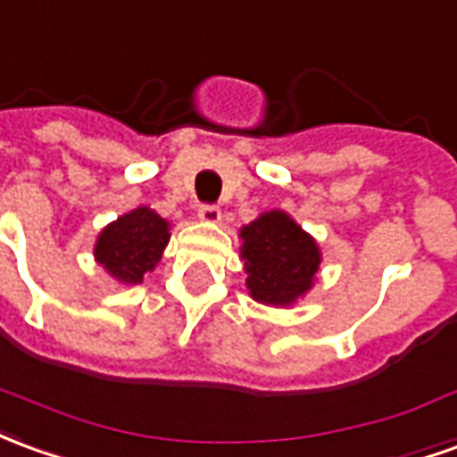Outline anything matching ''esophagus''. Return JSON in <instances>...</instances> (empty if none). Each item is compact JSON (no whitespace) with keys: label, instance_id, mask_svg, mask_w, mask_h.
Masks as SVG:
<instances>
[{"label":"esophagus","instance_id":"34e87169","mask_svg":"<svg viewBox=\"0 0 457 457\" xmlns=\"http://www.w3.org/2000/svg\"><path fill=\"white\" fill-rule=\"evenodd\" d=\"M197 218H200V222H205V225H220L222 212H220V207L215 205H203L197 210Z\"/></svg>","mask_w":457,"mask_h":457}]
</instances>
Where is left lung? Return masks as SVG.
<instances>
[{"label": "left lung", "instance_id": "1", "mask_svg": "<svg viewBox=\"0 0 457 457\" xmlns=\"http://www.w3.org/2000/svg\"><path fill=\"white\" fill-rule=\"evenodd\" d=\"M247 292L267 306H292L317 284L321 250L284 210H267L239 228Z\"/></svg>", "mask_w": 457, "mask_h": 457}]
</instances>
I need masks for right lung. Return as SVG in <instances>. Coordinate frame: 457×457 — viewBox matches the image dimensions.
<instances>
[{
    "label": "right lung",
    "instance_id": "right-lung-1",
    "mask_svg": "<svg viewBox=\"0 0 457 457\" xmlns=\"http://www.w3.org/2000/svg\"><path fill=\"white\" fill-rule=\"evenodd\" d=\"M170 242V222L153 207L138 205L98 232L94 245L96 262L118 284H143Z\"/></svg>",
    "mask_w": 457,
    "mask_h": 457
}]
</instances>
